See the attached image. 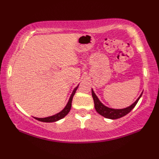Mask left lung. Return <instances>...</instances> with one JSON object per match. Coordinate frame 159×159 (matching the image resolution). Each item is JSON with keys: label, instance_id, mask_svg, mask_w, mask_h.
Returning a JSON list of instances; mask_svg holds the SVG:
<instances>
[{"label": "left lung", "instance_id": "1", "mask_svg": "<svg viewBox=\"0 0 159 159\" xmlns=\"http://www.w3.org/2000/svg\"><path fill=\"white\" fill-rule=\"evenodd\" d=\"M142 93H141L140 96L138 98L137 100L135 101L133 104L130 105L129 107H128L124 109H112L104 106V105L99 101L98 98L96 96L94 91L92 89V95H93V101H94L95 110H96L97 112L100 114L101 116H104V117L107 118H110V119H118V118L123 117V116H126V115L129 113V112L135 107V106L136 105L138 101H139V100L141 97Z\"/></svg>", "mask_w": 159, "mask_h": 159}]
</instances>
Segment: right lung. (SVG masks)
<instances>
[{
  "mask_svg": "<svg viewBox=\"0 0 159 159\" xmlns=\"http://www.w3.org/2000/svg\"><path fill=\"white\" fill-rule=\"evenodd\" d=\"M78 87V85L74 89V90L72 91V93L71 94V96H70V99H69L68 101V103L66 104V107L64 108V110H62L60 112H58V113L54 115V116H49V117H47V118H36V117H34L35 118V119H37L38 121H42V122H55V121H58V120L61 119V118H64L65 116H66L69 113V112L70 111V109H71V107H72V98H73L75 93L76 90H77Z\"/></svg>",
  "mask_w": 159,
  "mask_h": 159,
  "instance_id": "obj_1",
  "label": "right lung"
}]
</instances>
